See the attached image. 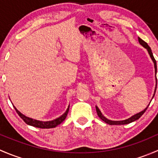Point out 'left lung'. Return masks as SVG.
<instances>
[{"label": "left lung", "mask_w": 158, "mask_h": 158, "mask_svg": "<svg viewBox=\"0 0 158 158\" xmlns=\"http://www.w3.org/2000/svg\"><path fill=\"white\" fill-rule=\"evenodd\" d=\"M138 41H139L140 44H141V46H143V47H144L145 49H147L148 53H149L150 56H151V60H153V62H154V69H155V74L157 73V63H156V60L155 59H154V56H153V53H152V51H151V47H149V46L148 45V44L146 42H144L143 40H141V38L138 37ZM156 89H157V77H156V88H155V90H154V95H153V98H154V95H155V92H156ZM149 106V105L148 106V107ZM148 107L146 108V109H144L142 111H141V112L138 113V114H135V115L131 116V118H129L128 119H125V120H123V121H111V120H109V119L106 118V117H105L104 115H103L102 114L101 111H100L99 109H98V108L97 107V106H95V109H96V111H97V114H98V116L100 118L102 119V120L103 121V122H105L106 123L109 124V125H126V124H129L131 123V122H135V121L138 120L139 118H141V116L143 114H144V112H145V111L147 110Z\"/></svg>", "instance_id": "1"}]
</instances>
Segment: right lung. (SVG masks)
Instances as JSON below:
<instances>
[{"label": "right lung", "instance_id": "obj_1", "mask_svg": "<svg viewBox=\"0 0 158 158\" xmlns=\"http://www.w3.org/2000/svg\"><path fill=\"white\" fill-rule=\"evenodd\" d=\"M14 109H15L17 114H19V116H20V117L24 121L25 123L27 124V125H31V126H33V127H36V128H56L57 125L61 124L62 122L65 120V118H66V116H67L68 112H69V106L68 107V109H66V112H65L63 114H62L60 117L54 119V120L49 121V122H41V121L36 120V119L30 118L27 117V116H25L24 114H22L21 112H20V111L16 109L15 107H14Z\"/></svg>", "mask_w": 158, "mask_h": 158}]
</instances>
